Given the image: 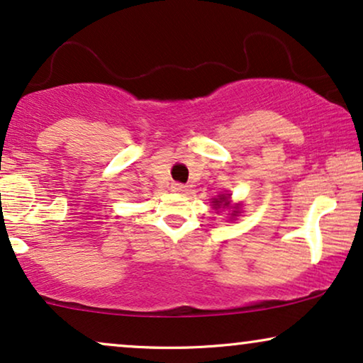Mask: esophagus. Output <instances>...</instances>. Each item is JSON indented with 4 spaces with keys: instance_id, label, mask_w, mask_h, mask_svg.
Here are the masks:
<instances>
[{
    "instance_id": "obj_1",
    "label": "esophagus",
    "mask_w": 363,
    "mask_h": 363,
    "mask_svg": "<svg viewBox=\"0 0 363 363\" xmlns=\"http://www.w3.org/2000/svg\"><path fill=\"white\" fill-rule=\"evenodd\" d=\"M172 190L177 191V193H186L188 191V186L183 185V183H173Z\"/></svg>"
}]
</instances>
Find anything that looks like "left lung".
<instances>
[{
	"mask_svg": "<svg viewBox=\"0 0 363 363\" xmlns=\"http://www.w3.org/2000/svg\"><path fill=\"white\" fill-rule=\"evenodd\" d=\"M223 201H225V203H228V199H227V196H220V200H215L213 203L220 206V203H223Z\"/></svg>",
	"mask_w": 363,
	"mask_h": 363,
	"instance_id": "8db88e82",
	"label": "left lung"
}]
</instances>
